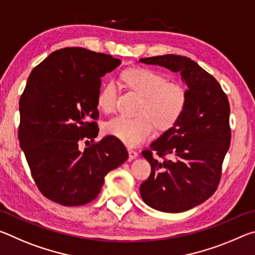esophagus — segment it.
I'll return each instance as SVG.
<instances>
[{"instance_id": "esophagus-1", "label": "esophagus", "mask_w": 255, "mask_h": 255, "mask_svg": "<svg viewBox=\"0 0 255 255\" xmlns=\"http://www.w3.org/2000/svg\"><path fill=\"white\" fill-rule=\"evenodd\" d=\"M128 154H129V159H133V158H136L137 156H138V153L136 152L135 149H132V148H128Z\"/></svg>"}]
</instances>
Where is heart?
Returning a JSON list of instances; mask_svg holds the SVG:
<instances>
[{"mask_svg":"<svg viewBox=\"0 0 255 255\" xmlns=\"http://www.w3.org/2000/svg\"><path fill=\"white\" fill-rule=\"evenodd\" d=\"M123 80L132 91L144 97L139 117L119 116L109 120L106 132L128 146H137L153 135L155 124L159 129L173 127L187 108L188 92L182 84L166 82L165 76L146 67H135L123 74ZM118 86L110 81L102 86L98 106L106 114L115 111Z\"/></svg>","mask_w":255,"mask_h":255,"instance_id":"b5f03b06","label":"heart"}]
</instances>
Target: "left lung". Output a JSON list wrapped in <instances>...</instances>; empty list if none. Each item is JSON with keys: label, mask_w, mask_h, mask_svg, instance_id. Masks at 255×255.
<instances>
[{"label": "left lung", "mask_w": 255, "mask_h": 255, "mask_svg": "<svg viewBox=\"0 0 255 255\" xmlns=\"http://www.w3.org/2000/svg\"><path fill=\"white\" fill-rule=\"evenodd\" d=\"M139 62L180 73L188 86L182 117L141 152L152 172L139 187L149 207L164 213H182L217 190L231 144L230 102L217 80L189 57L163 55ZM154 153L164 161L154 159Z\"/></svg>", "instance_id": "left-lung-1"}]
</instances>
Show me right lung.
Returning a JSON list of instances; mask_svg holds the SVG:
<instances>
[{"label":"right lung","mask_w":255,"mask_h":255,"mask_svg":"<svg viewBox=\"0 0 255 255\" xmlns=\"http://www.w3.org/2000/svg\"><path fill=\"white\" fill-rule=\"evenodd\" d=\"M122 60L81 47L51 53L33 68L20 98L19 141L31 175L47 199L82 206L98 197L105 176L128 158L122 141L98 136L101 77Z\"/></svg>","instance_id":"right-lung-1"}]
</instances>
